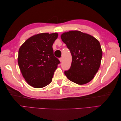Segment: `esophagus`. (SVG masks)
<instances>
[{
  "label": "esophagus",
  "instance_id": "obj_1",
  "mask_svg": "<svg viewBox=\"0 0 121 121\" xmlns=\"http://www.w3.org/2000/svg\"><path fill=\"white\" fill-rule=\"evenodd\" d=\"M60 62H61L62 61H63V58H62V57H60Z\"/></svg>",
  "mask_w": 121,
  "mask_h": 121
}]
</instances>
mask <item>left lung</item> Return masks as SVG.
<instances>
[{
	"label": "left lung",
	"mask_w": 121,
	"mask_h": 121,
	"mask_svg": "<svg viewBox=\"0 0 121 121\" xmlns=\"http://www.w3.org/2000/svg\"><path fill=\"white\" fill-rule=\"evenodd\" d=\"M61 38L72 55L69 69L65 75L79 85L89 82L100 67L102 52L100 43L93 36L79 31L64 33Z\"/></svg>",
	"instance_id": "8db88e82"
}]
</instances>
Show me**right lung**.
<instances>
[{
  "label": "right lung",
  "instance_id": "1",
  "mask_svg": "<svg viewBox=\"0 0 121 121\" xmlns=\"http://www.w3.org/2000/svg\"><path fill=\"white\" fill-rule=\"evenodd\" d=\"M56 33H40L28 39L19 50L17 61L26 82L36 88L52 82L60 60L54 56L52 45Z\"/></svg>",
  "mask_w": 121,
  "mask_h": 121
}]
</instances>
